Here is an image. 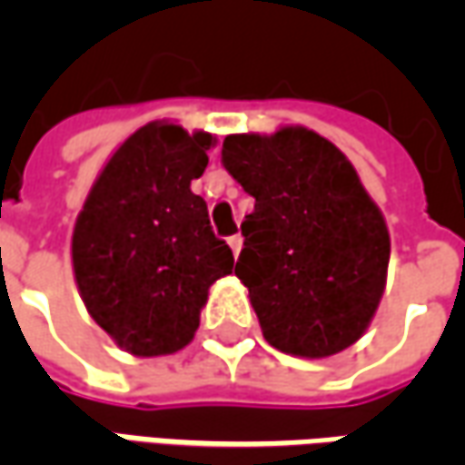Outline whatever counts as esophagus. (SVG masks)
Here are the masks:
<instances>
[{"instance_id":"34e87169","label":"esophagus","mask_w":465,"mask_h":465,"mask_svg":"<svg viewBox=\"0 0 465 465\" xmlns=\"http://www.w3.org/2000/svg\"><path fill=\"white\" fill-rule=\"evenodd\" d=\"M229 246H232L233 256H239V252H242V246H243L242 233H233V236H229Z\"/></svg>"}]
</instances>
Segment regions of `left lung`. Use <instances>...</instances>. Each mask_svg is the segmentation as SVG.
Instances as JSON below:
<instances>
[{
    "instance_id": "left-lung-1",
    "label": "left lung",
    "mask_w": 465,
    "mask_h": 465,
    "mask_svg": "<svg viewBox=\"0 0 465 465\" xmlns=\"http://www.w3.org/2000/svg\"><path fill=\"white\" fill-rule=\"evenodd\" d=\"M222 163L256 203L236 276L273 349L323 359L349 349L376 312L389 229L359 173L309 129L232 134Z\"/></svg>"
}]
</instances>
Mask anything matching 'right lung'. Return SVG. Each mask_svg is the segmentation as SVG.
I'll use <instances>...</instances> for the list:
<instances>
[{"label":"right lung","instance_id":"right-lung-1","mask_svg":"<svg viewBox=\"0 0 465 465\" xmlns=\"http://www.w3.org/2000/svg\"><path fill=\"white\" fill-rule=\"evenodd\" d=\"M212 134L146 124L109 159L79 213L72 262L86 309L134 356L183 349L216 279L233 269L192 192Z\"/></svg>","mask_w":465,"mask_h":465}]
</instances>
